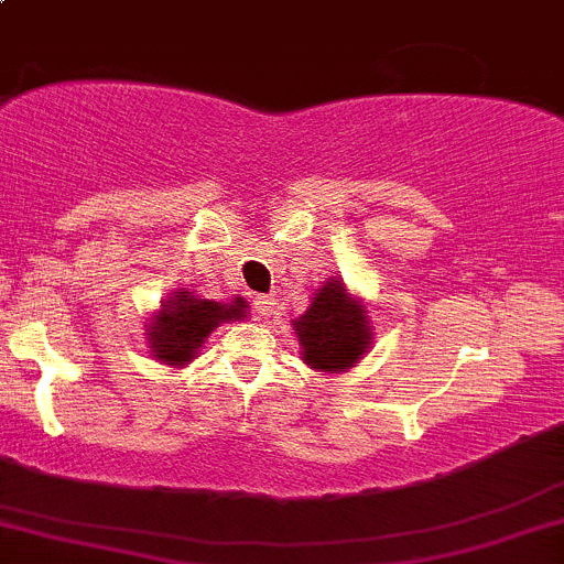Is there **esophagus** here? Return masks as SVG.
Here are the masks:
<instances>
[{"label": "esophagus", "instance_id": "34e87169", "mask_svg": "<svg viewBox=\"0 0 564 564\" xmlns=\"http://www.w3.org/2000/svg\"><path fill=\"white\" fill-rule=\"evenodd\" d=\"M253 307H257V315L262 321L278 318V302L272 300V296H257V300H253Z\"/></svg>", "mask_w": 564, "mask_h": 564}]
</instances>
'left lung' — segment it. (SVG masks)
Returning a JSON list of instances; mask_svg holds the SVG:
<instances>
[{
    "instance_id": "left-lung-1",
    "label": "left lung",
    "mask_w": 564,
    "mask_h": 564,
    "mask_svg": "<svg viewBox=\"0 0 564 564\" xmlns=\"http://www.w3.org/2000/svg\"><path fill=\"white\" fill-rule=\"evenodd\" d=\"M294 332L302 345V361L324 372H345L367 352L372 329L361 302L348 296L339 281H326Z\"/></svg>"
}]
</instances>
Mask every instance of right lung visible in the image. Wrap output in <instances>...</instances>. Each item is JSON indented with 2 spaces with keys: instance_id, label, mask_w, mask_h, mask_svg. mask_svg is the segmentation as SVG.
Wrapping results in <instances>:
<instances>
[{
  "instance_id": "right-lung-1",
  "label": "right lung",
  "mask_w": 564,
  "mask_h": 564,
  "mask_svg": "<svg viewBox=\"0 0 564 564\" xmlns=\"http://www.w3.org/2000/svg\"><path fill=\"white\" fill-rule=\"evenodd\" d=\"M246 302L235 300L230 305L212 300H195L189 292H176L160 311L154 324L150 326V345L154 358L169 361L173 367H182L203 348L206 337L221 321L243 318Z\"/></svg>"
}]
</instances>
